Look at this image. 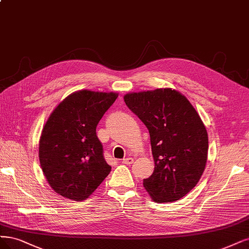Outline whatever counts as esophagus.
I'll return each mask as SVG.
<instances>
[{
	"label": "esophagus",
	"instance_id": "obj_1",
	"mask_svg": "<svg viewBox=\"0 0 249 249\" xmlns=\"http://www.w3.org/2000/svg\"><path fill=\"white\" fill-rule=\"evenodd\" d=\"M123 162H124V164H125V165H131V164H133V162H134V159L131 158V157H127V158L123 160Z\"/></svg>",
	"mask_w": 249,
	"mask_h": 249
}]
</instances>
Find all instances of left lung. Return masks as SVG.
Masks as SVG:
<instances>
[{"instance_id": "8db88e82", "label": "left lung", "mask_w": 249, "mask_h": 249, "mask_svg": "<svg viewBox=\"0 0 249 249\" xmlns=\"http://www.w3.org/2000/svg\"><path fill=\"white\" fill-rule=\"evenodd\" d=\"M124 102L150 135L154 170L143 180L145 190L157 203L183 198L199 182L207 161L208 135L198 112L171 89L127 93Z\"/></svg>"}]
</instances>
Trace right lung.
<instances>
[{
	"mask_svg": "<svg viewBox=\"0 0 249 249\" xmlns=\"http://www.w3.org/2000/svg\"><path fill=\"white\" fill-rule=\"evenodd\" d=\"M116 98L114 92L79 90L49 116L40 137L39 160L58 195L83 201L110 173L96 128Z\"/></svg>",
	"mask_w": 249,
	"mask_h": 249,
	"instance_id": "add662e5",
	"label": "right lung"
}]
</instances>
